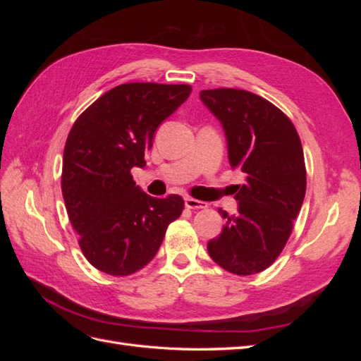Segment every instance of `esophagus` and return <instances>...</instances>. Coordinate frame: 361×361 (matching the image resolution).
<instances>
[{
  "label": "esophagus",
  "instance_id": "obj_1",
  "mask_svg": "<svg viewBox=\"0 0 361 361\" xmlns=\"http://www.w3.org/2000/svg\"><path fill=\"white\" fill-rule=\"evenodd\" d=\"M185 206H187L188 209H204V207H207V203L202 200H195L192 197H187L185 199Z\"/></svg>",
  "mask_w": 361,
  "mask_h": 361
}]
</instances>
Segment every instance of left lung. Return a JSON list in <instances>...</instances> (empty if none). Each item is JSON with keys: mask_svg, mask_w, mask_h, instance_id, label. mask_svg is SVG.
Returning <instances> with one entry per match:
<instances>
[{"mask_svg": "<svg viewBox=\"0 0 361 361\" xmlns=\"http://www.w3.org/2000/svg\"><path fill=\"white\" fill-rule=\"evenodd\" d=\"M200 99L224 129L228 162L245 174L236 185L238 214L207 243L215 264L236 276L267 269L285 248L305 195L301 140L289 117L247 90H202Z\"/></svg>", "mask_w": 361, "mask_h": 361, "instance_id": "obj_1", "label": "left lung"}]
</instances>
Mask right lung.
Wrapping results in <instances>:
<instances>
[{
    "label": "right lung",
    "instance_id": "1",
    "mask_svg": "<svg viewBox=\"0 0 361 361\" xmlns=\"http://www.w3.org/2000/svg\"><path fill=\"white\" fill-rule=\"evenodd\" d=\"M187 84L129 82L76 118L63 154L61 191L85 259L105 274H134L155 257L183 200L150 197L130 170L146 166L158 126L188 99Z\"/></svg>",
    "mask_w": 361,
    "mask_h": 361
}]
</instances>
